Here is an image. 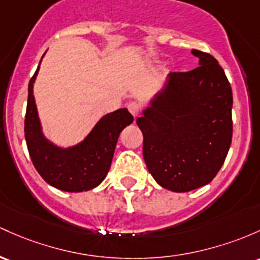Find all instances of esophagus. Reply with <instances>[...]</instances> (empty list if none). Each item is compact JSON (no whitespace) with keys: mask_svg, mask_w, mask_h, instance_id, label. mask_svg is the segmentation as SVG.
<instances>
[{"mask_svg":"<svg viewBox=\"0 0 260 260\" xmlns=\"http://www.w3.org/2000/svg\"><path fill=\"white\" fill-rule=\"evenodd\" d=\"M127 108H128V110H129V112L132 113L133 116L139 115V112H141V110H142L141 105H139L138 102H136V101L129 102V104L127 105Z\"/></svg>","mask_w":260,"mask_h":260,"instance_id":"1","label":"esophagus"}]
</instances>
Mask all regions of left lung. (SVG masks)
Returning a JSON list of instances; mask_svg holds the SVG:
<instances>
[{"label":"left lung","instance_id":"1","mask_svg":"<svg viewBox=\"0 0 260 260\" xmlns=\"http://www.w3.org/2000/svg\"><path fill=\"white\" fill-rule=\"evenodd\" d=\"M195 69L173 71L150 107L137 118L143 158L159 185L187 192L212 181L223 165L233 133L232 88L218 61L192 49Z\"/></svg>","mask_w":260,"mask_h":260}]
</instances>
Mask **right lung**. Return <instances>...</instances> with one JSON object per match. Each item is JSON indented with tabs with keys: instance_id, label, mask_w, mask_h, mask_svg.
Returning <instances> with one entry per match:
<instances>
[{
	"instance_id": "right-lung-1",
	"label": "right lung",
	"mask_w": 260,
	"mask_h": 260,
	"mask_svg": "<svg viewBox=\"0 0 260 260\" xmlns=\"http://www.w3.org/2000/svg\"><path fill=\"white\" fill-rule=\"evenodd\" d=\"M44 56V55H43ZM39 67L28 85L24 117V137L34 168L48 184L68 192H82L96 187L106 178L112 162L119 133L133 122L127 108L108 113L99 121L84 142L68 149L55 147L43 136L33 82Z\"/></svg>"
}]
</instances>
